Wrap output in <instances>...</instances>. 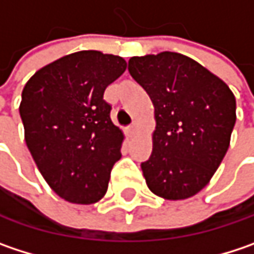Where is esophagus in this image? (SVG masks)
<instances>
[{"instance_id": "34e87169", "label": "esophagus", "mask_w": 254, "mask_h": 254, "mask_svg": "<svg viewBox=\"0 0 254 254\" xmlns=\"http://www.w3.org/2000/svg\"><path fill=\"white\" fill-rule=\"evenodd\" d=\"M136 127H137V124L136 123H133L128 128H127V133H128V136H133L134 134V131H136Z\"/></svg>"}]
</instances>
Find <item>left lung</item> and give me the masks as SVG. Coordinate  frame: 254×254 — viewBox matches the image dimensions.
Returning a JSON list of instances; mask_svg holds the SVG:
<instances>
[{
	"mask_svg": "<svg viewBox=\"0 0 254 254\" xmlns=\"http://www.w3.org/2000/svg\"><path fill=\"white\" fill-rule=\"evenodd\" d=\"M128 72L154 107L153 150L141 163L149 190L169 201L193 196L228 150L234 94L207 67L175 52L134 56Z\"/></svg>",
	"mask_w": 254,
	"mask_h": 254,
	"instance_id": "1",
	"label": "left lung"
}]
</instances>
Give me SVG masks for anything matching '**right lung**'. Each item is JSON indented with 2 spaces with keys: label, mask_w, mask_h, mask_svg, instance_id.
Masks as SVG:
<instances>
[{
  "label": "right lung",
  "mask_w": 254,
  "mask_h": 254,
  "mask_svg": "<svg viewBox=\"0 0 254 254\" xmlns=\"http://www.w3.org/2000/svg\"><path fill=\"white\" fill-rule=\"evenodd\" d=\"M126 67L120 56L82 50L43 66L23 89L26 144L49 187L67 202L95 204L107 192L124 134L110 118L104 91Z\"/></svg>",
  "instance_id": "add662e5"
}]
</instances>
